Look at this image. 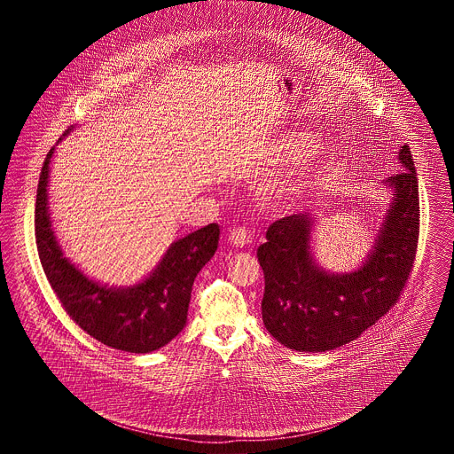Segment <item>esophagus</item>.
I'll return each instance as SVG.
<instances>
[{"instance_id": "obj_1", "label": "esophagus", "mask_w": 454, "mask_h": 454, "mask_svg": "<svg viewBox=\"0 0 454 454\" xmlns=\"http://www.w3.org/2000/svg\"><path fill=\"white\" fill-rule=\"evenodd\" d=\"M230 243L237 248H243L247 247L248 243H252V235L248 231V228L245 226H238L231 233H230Z\"/></svg>"}]
</instances>
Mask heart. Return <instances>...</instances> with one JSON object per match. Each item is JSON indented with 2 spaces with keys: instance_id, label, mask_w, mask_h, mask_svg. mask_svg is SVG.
Segmentation results:
<instances>
[{
  "instance_id": "heart-1",
  "label": "heart",
  "mask_w": 454,
  "mask_h": 454,
  "mask_svg": "<svg viewBox=\"0 0 454 454\" xmlns=\"http://www.w3.org/2000/svg\"><path fill=\"white\" fill-rule=\"evenodd\" d=\"M306 139H287L281 143L279 152L281 154H291V153H300L306 148Z\"/></svg>"
}]
</instances>
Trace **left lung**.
<instances>
[{
    "label": "left lung",
    "mask_w": 454,
    "mask_h": 454,
    "mask_svg": "<svg viewBox=\"0 0 454 454\" xmlns=\"http://www.w3.org/2000/svg\"><path fill=\"white\" fill-rule=\"evenodd\" d=\"M400 172L383 184L391 204L372 252L354 272L332 274L309 254L313 219L300 213L274 221L257 250L265 278L262 318L274 339L300 352L333 350L357 339L398 301L419 241V184L411 148Z\"/></svg>",
    "instance_id": "8db88e82"
}]
</instances>
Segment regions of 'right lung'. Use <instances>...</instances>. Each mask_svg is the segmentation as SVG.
<instances>
[{
	"instance_id": "add662e5",
	"label": "right lung",
	"mask_w": 454,
	"mask_h": 454,
	"mask_svg": "<svg viewBox=\"0 0 454 454\" xmlns=\"http://www.w3.org/2000/svg\"><path fill=\"white\" fill-rule=\"evenodd\" d=\"M52 154L54 148L45 156L37 187L35 243L45 278L66 313L112 348L146 354L167 346L185 326L195 276L217 250L219 226L213 223L176 239L136 286L107 287L91 281L63 255L51 226L47 182Z\"/></svg>"
}]
</instances>
